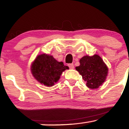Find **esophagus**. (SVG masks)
Returning a JSON list of instances; mask_svg holds the SVG:
<instances>
[{
	"instance_id": "obj_1",
	"label": "esophagus",
	"mask_w": 129,
	"mask_h": 129,
	"mask_svg": "<svg viewBox=\"0 0 129 129\" xmlns=\"http://www.w3.org/2000/svg\"><path fill=\"white\" fill-rule=\"evenodd\" d=\"M68 66H69V68L70 69H74V65L73 63H69V64H68Z\"/></svg>"
}]
</instances>
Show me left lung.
Listing matches in <instances>:
<instances>
[{
    "mask_svg": "<svg viewBox=\"0 0 129 129\" xmlns=\"http://www.w3.org/2000/svg\"><path fill=\"white\" fill-rule=\"evenodd\" d=\"M80 66L76 70L79 72L88 88H98L106 80L108 68L101 57L94 54L93 56H85L79 60Z\"/></svg>",
    "mask_w": 129,
    "mask_h": 129,
    "instance_id": "8db88e82",
    "label": "left lung"
}]
</instances>
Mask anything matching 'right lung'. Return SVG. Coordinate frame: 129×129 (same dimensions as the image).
<instances>
[{
  "mask_svg": "<svg viewBox=\"0 0 129 129\" xmlns=\"http://www.w3.org/2000/svg\"><path fill=\"white\" fill-rule=\"evenodd\" d=\"M31 69L33 76L39 82L50 87L59 79L62 72L69 67L62 62L57 61L52 56L42 54L36 57Z\"/></svg>",
  "mask_w": 129,
  "mask_h": 129,
  "instance_id": "add662e5",
  "label": "right lung"
}]
</instances>
